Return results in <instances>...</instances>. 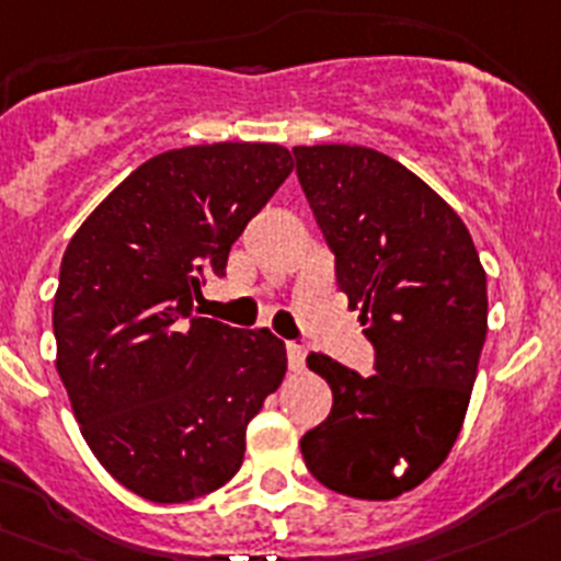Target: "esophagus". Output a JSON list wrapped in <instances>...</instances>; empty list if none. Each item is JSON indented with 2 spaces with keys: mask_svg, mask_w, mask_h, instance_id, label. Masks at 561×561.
<instances>
[{
  "mask_svg": "<svg viewBox=\"0 0 561 561\" xmlns=\"http://www.w3.org/2000/svg\"><path fill=\"white\" fill-rule=\"evenodd\" d=\"M286 356H289L291 373H302V369H306V347H302V344H286Z\"/></svg>",
  "mask_w": 561,
  "mask_h": 561,
  "instance_id": "1",
  "label": "esophagus"
}]
</instances>
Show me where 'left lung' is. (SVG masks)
Returning <instances> with one entry per match:
<instances>
[{"label":"left lung","instance_id":"8db88e82","mask_svg":"<svg viewBox=\"0 0 561 561\" xmlns=\"http://www.w3.org/2000/svg\"><path fill=\"white\" fill-rule=\"evenodd\" d=\"M297 178L336 255V284L375 347V375L308 353L333 409L300 442L320 484L392 501L448 459L486 336V272L459 214L367 147H295Z\"/></svg>","mask_w":561,"mask_h":561}]
</instances>
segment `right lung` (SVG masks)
<instances>
[{"mask_svg": "<svg viewBox=\"0 0 561 561\" xmlns=\"http://www.w3.org/2000/svg\"><path fill=\"white\" fill-rule=\"evenodd\" d=\"M280 144L222 141L150 158L89 214L55 291L60 381L82 439L152 503L228 484L247 423L286 375V344L194 314L205 275L289 178Z\"/></svg>", "mask_w": 561, "mask_h": 561, "instance_id": "right-lung-1", "label": "right lung"}]
</instances>
